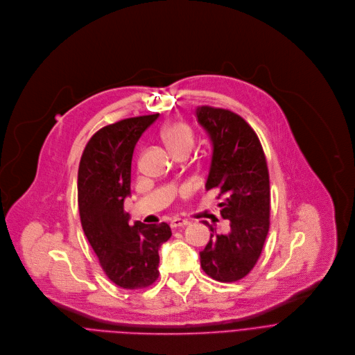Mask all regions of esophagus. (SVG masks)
<instances>
[{
    "label": "esophagus",
    "instance_id": "esophagus-1",
    "mask_svg": "<svg viewBox=\"0 0 355 355\" xmlns=\"http://www.w3.org/2000/svg\"><path fill=\"white\" fill-rule=\"evenodd\" d=\"M190 223L187 221V220H183V218H173L172 221H171V228H173V230H176V228H180V227H186V225H189Z\"/></svg>",
    "mask_w": 355,
    "mask_h": 355
}]
</instances>
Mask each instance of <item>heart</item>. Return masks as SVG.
<instances>
[{"mask_svg": "<svg viewBox=\"0 0 355 355\" xmlns=\"http://www.w3.org/2000/svg\"><path fill=\"white\" fill-rule=\"evenodd\" d=\"M161 138L173 155L189 153L194 143V135L190 125L182 120H173L161 130Z\"/></svg>", "mask_w": 355, "mask_h": 355, "instance_id": "obj_1", "label": "heart"}]
</instances>
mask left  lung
Returning a JSON list of instances; mask_svg holds the SVG:
<instances>
[{
	"instance_id": "obj_1",
	"label": "left lung",
	"mask_w": 355,
	"mask_h": 355,
	"mask_svg": "<svg viewBox=\"0 0 355 355\" xmlns=\"http://www.w3.org/2000/svg\"><path fill=\"white\" fill-rule=\"evenodd\" d=\"M196 116L212 141L207 190L217 189L227 234L212 232L200 252L201 268L220 282H235L256 266L270 228V178L260 139L239 114L197 106Z\"/></svg>"
}]
</instances>
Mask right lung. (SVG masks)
Segmentation results:
<instances>
[{"label":"right lung","instance_id":"right-lung-1","mask_svg":"<svg viewBox=\"0 0 355 355\" xmlns=\"http://www.w3.org/2000/svg\"><path fill=\"white\" fill-rule=\"evenodd\" d=\"M158 116L128 117L98 130L88 141L78 169L83 230L107 278L125 290L154 284L159 277L158 249L172 236L166 223L130 225L124 211L134 147Z\"/></svg>","mask_w":355,"mask_h":355}]
</instances>
